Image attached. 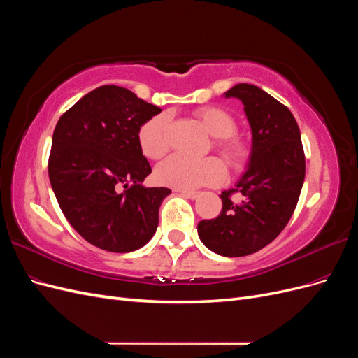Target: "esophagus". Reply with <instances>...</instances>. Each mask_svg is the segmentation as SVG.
Instances as JSON below:
<instances>
[{"instance_id":"obj_1","label":"esophagus","mask_w":358,"mask_h":358,"mask_svg":"<svg viewBox=\"0 0 358 358\" xmlns=\"http://www.w3.org/2000/svg\"><path fill=\"white\" fill-rule=\"evenodd\" d=\"M176 192H179L182 197H185V199H191V200L197 199V196H199V192H196V191H183V189H176Z\"/></svg>"}]
</instances>
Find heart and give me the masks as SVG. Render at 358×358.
Masks as SVG:
<instances>
[{
	"label": "heart",
	"mask_w": 358,
	"mask_h": 358,
	"mask_svg": "<svg viewBox=\"0 0 358 358\" xmlns=\"http://www.w3.org/2000/svg\"><path fill=\"white\" fill-rule=\"evenodd\" d=\"M194 115L206 131L216 137L215 148L220 150L224 159L231 167H239L248 155V149L243 142L233 136L237 129L233 115L215 106L200 107ZM169 124V115L159 113L148 119L140 127L137 140L145 157L158 159L167 152ZM224 173L222 162L213 157L191 159L182 155H171L158 164L155 169V179L164 187L192 191L201 187L216 185L224 179Z\"/></svg>",
	"instance_id": "b5f03b06"
}]
</instances>
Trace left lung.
<instances>
[{
	"label": "left lung",
	"instance_id": "8db88e82",
	"mask_svg": "<svg viewBox=\"0 0 358 358\" xmlns=\"http://www.w3.org/2000/svg\"><path fill=\"white\" fill-rule=\"evenodd\" d=\"M225 99L243 104L252 146L234 188L221 192L222 210L197 225L206 248L222 257H245L273 242L294 212L305 182L300 129L288 107L255 85L237 83ZM237 192L236 202L231 194Z\"/></svg>",
	"mask_w": 358,
	"mask_h": 358
}]
</instances>
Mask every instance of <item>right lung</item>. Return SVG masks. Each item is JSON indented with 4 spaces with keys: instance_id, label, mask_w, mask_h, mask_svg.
<instances>
[{
    "instance_id": "1",
    "label": "right lung",
    "mask_w": 358,
    "mask_h": 358,
    "mask_svg": "<svg viewBox=\"0 0 358 358\" xmlns=\"http://www.w3.org/2000/svg\"><path fill=\"white\" fill-rule=\"evenodd\" d=\"M159 112L122 86L104 85L82 96L53 131L49 179L59 208L86 242L104 251H136L157 231L159 206L171 191L142 185L152 169L137 134Z\"/></svg>"
}]
</instances>
